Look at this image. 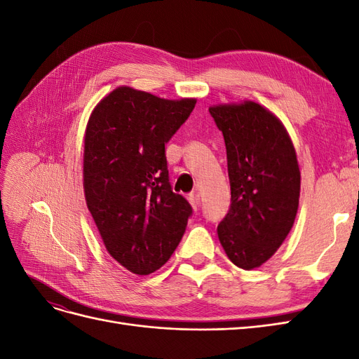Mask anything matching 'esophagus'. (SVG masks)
Wrapping results in <instances>:
<instances>
[{
  "mask_svg": "<svg viewBox=\"0 0 359 359\" xmlns=\"http://www.w3.org/2000/svg\"><path fill=\"white\" fill-rule=\"evenodd\" d=\"M187 199H189V202H190V205H191V208H193L194 211H198L199 205H201V201H199V198L196 196V194H193V193L189 194Z\"/></svg>",
  "mask_w": 359,
  "mask_h": 359,
  "instance_id": "34e87169",
  "label": "esophagus"
}]
</instances>
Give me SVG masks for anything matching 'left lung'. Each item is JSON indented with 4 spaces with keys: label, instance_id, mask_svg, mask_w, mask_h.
I'll list each match as a JSON object with an SVG mask.
<instances>
[{
    "label": "left lung",
    "instance_id": "8db88e82",
    "mask_svg": "<svg viewBox=\"0 0 359 359\" xmlns=\"http://www.w3.org/2000/svg\"><path fill=\"white\" fill-rule=\"evenodd\" d=\"M222 130L231 184V208L217 226L231 262L243 269L264 265L295 222L301 172L286 127L252 100L210 106Z\"/></svg>",
    "mask_w": 359,
    "mask_h": 359
}]
</instances>
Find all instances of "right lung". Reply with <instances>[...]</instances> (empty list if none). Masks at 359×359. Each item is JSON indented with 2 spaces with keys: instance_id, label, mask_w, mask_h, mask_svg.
Returning <instances> with one entry per match:
<instances>
[{
  "instance_id": "obj_1",
  "label": "right lung",
  "mask_w": 359,
  "mask_h": 359,
  "mask_svg": "<svg viewBox=\"0 0 359 359\" xmlns=\"http://www.w3.org/2000/svg\"><path fill=\"white\" fill-rule=\"evenodd\" d=\"M194 104L123 85L97 103L86 124V206L107 253L133 274L165 265L186 231L191 206L172 191L165 144Z\"/></svg>"
}]
</instances>
